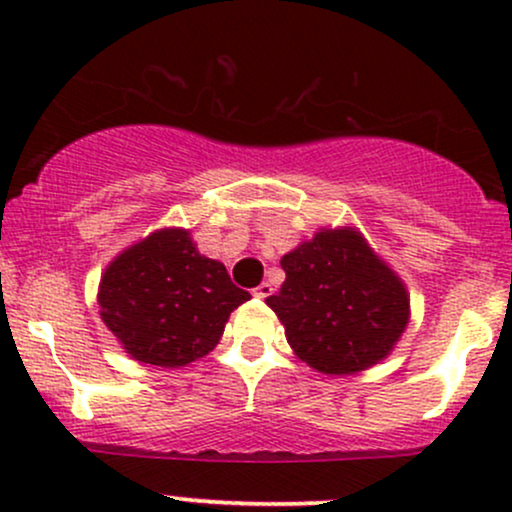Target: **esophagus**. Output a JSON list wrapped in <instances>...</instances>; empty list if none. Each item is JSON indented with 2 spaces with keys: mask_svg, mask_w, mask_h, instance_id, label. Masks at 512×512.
<instances>
[{
  "mask_svg": "<svg viewBox=\"0 0 512 512\" xmlns=\"http://www.w3.org/2000/svg\"><path fill=\"white\" fill-rule=\"evenodd\" d=\"M272 284H269V281H262V284L260 286H255V291H252V293H255V298H267V296H272Z\"/></svg>",
  "mask_w": 512,
  "mask_h": 512,
  "instance_id": "obj_1",
  "label": "esophagus"
}]
</instances>
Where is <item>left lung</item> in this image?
<instances>
[{
    "instance_id": "left-lung-1",
    "label": "left lung",
    "mask_w": 512,
    "mask_h": 512,
    "mask_svg": "<svg viewBox=\"0 0 512 512\" xmlns=\"http://www.w3.org/2000/svg\"><path fill=\"white\" fill-rule=\"evenodd\" d=\"M267 298L296 358L317 373L354 375L385 361L409 325L407 284L356 226H322L281 257Z\"/></svg>"
}]
</instances>
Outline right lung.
I'll use <instances>...</instances> for the list:
<instances>
[{
  "label": "right lung",
  "instance_id": "1",
  "mask_svg": "<svg viewBox=\"0 0 512 512\" xmlns=\"http://www.w3.org/2000/svg\"><path fill=\"white\" fill-rule=\"evenodd\" d=\"M250 293L219 260L204 257L190 228L166 226L127 245L98 284V305L134 361L180 368L216 349L226 322Z\"/></svg>",
  "mask_w": 512,
  "mask_h": 512
}]
</instances>
